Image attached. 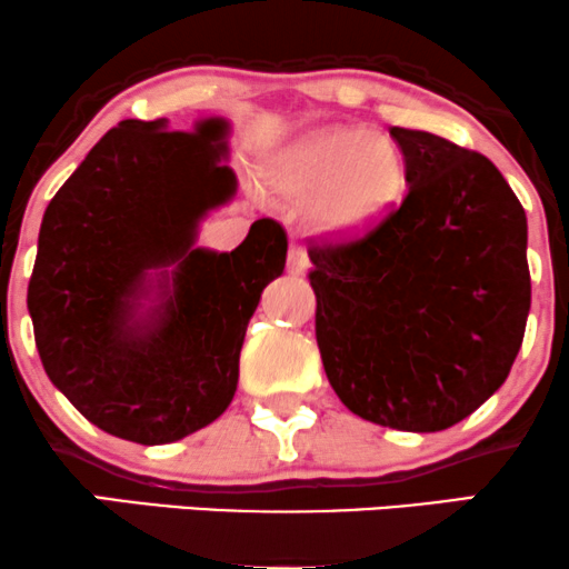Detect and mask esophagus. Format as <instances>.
Wrapping results in <instances>:
<instances>
[{"label":"esophagus","instance_id":"esophagus-1","mask_svg":"<svg viewBox=\"0 0 569 569\" xmlns=\"http://www.w3.org/2000/svg\"><path fill=\"white\" fill-rule=\"evenodd\" d=\"M307 267H310L307 251L299 243H291V248H289V272H291V276H305Z\"/></svg>","mask_w":569,"mask_h":569}]
</instances>
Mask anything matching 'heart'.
<instances>
[{"mask_svg":"<svg viewBox=\"0 0 569 569\" xmlns=\"http://www.w3.org/2000/svg\"><path fill=\"white\" fill-rule=\"evenodd\" d=\"M272 192L310 200L307 221L326 238H352L371 230L407 194V158L385 133L352 126L307 133L267 168Z\"/></svg>","mask_w":569,"mask_h":569,"instance_id":"heart-1","label":"heart"}]
</instances>
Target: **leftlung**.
<instances>
[{
    "mask_svg": "<svg viewBox=\"0 0 569 569\" xmlns=\"http://www.w3.org/2000/svg\"><path fill=\"white\" fill-rule=\"evenodd\" d=\"M409 192L380 224L310 246L316 339L352 415L436 433L506 382L530 316L527 217L485 154L390 128Z\"/></svg>",
    "mask_w": 569,
    "mask_h": 569,
    "instance_id": "obj_1",
    "label": "left lung"
}]
</instances>
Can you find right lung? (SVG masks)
<instances>
[{"label":"right lung","mask_w":569,"mask_h":569,"mask_svg":"<svg viewBox=\"0 0 569 569\" xmlns=\"http://www.w3.org/2000/svg\"><path fill=\"white\" fill-rule=\"evenodd\" d=\"M230 122L192 133L122 120L50 200L29 312L50 382L117 439L171 443L230 407L248 321L283 276L289 240L253 221L234 251L198 248L208 211L238 179L221 158Z\"/></svg>","instance_id":"obj_1"}]
</instances>
